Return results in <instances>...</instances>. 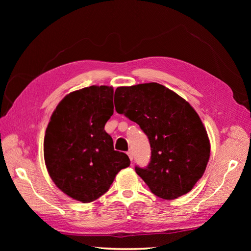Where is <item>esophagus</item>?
I'll use <instances>...</instances> for the list:
<instances>
[{"label":"esophagus","instance_id":"34e87169","mask_svg":"<svg viewBox=\"0 0 251 251\" xmlns=\"http://www.w3.org/2000/svg\"><path fill=\"white\" fill-rule=\"evenodd\" d=\"M126 154H127L128 158H130V159H131V160H133V158H134V155H133V151H132L130 150V151H127V153H126Z\"/></svg>","mask_w":251,"mask_h":251}]
</instances>
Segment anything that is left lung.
<instances>
[{"label":"left lung","instance_id":"1","mask_svg":"<svg viewBox=\"0 0 251 251\" xmlns=\"http://www.w3.org/2000/svg\"><path fill=\"white\" fill-rule=\"evenodd\" d=\"M114 103L148 136L151 161L135 171L151 192L165 200L191 192L210 155L207 132L192 105L157 82L118 87Z\"/></svg>","mask_w":251,"mask_h":251}]
</instances>
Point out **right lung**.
<instances>
[{
	"instance_id": "1",
	"label": "right lung",
	"mask_w": 251,
	"mask_h": 251,
	"mask_svg": "<svg viewBox=\"0 0 251 251\" xmlns=\"http://www.w3.org/2000/svg\"><path fill=\"white\" fill-rule=\"evenodd\" d=\"M113 87L91 86L64 97L44 139V157L55 185L72 199L92 202L109 191L118 172L130 165L115 151L104 126L113 115Z\"/></svg>"
}]
</instances>
